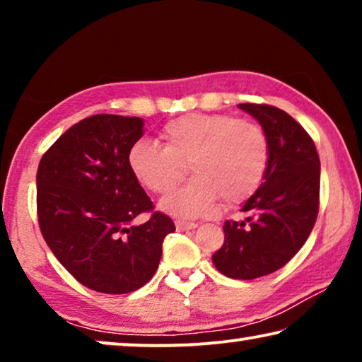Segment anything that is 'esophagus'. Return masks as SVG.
Segmentation results:
<instances>
[{
    "label": "esophagus",
    "instance_id": "34e87169",
    "mask_svg": "<svg viewBox=\"0 0 362 362\" xmlns=\"http://www.w3.org/2000/svg\"><path fill=\"white\" fill-rule=\"evenodd\" d=\"M176 229L177 230H187V229H196V222H187V221H176Z\"/></svg>",
    "mask_w": 362,
    "mask_h": 362
}]
</instances>
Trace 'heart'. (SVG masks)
<instances>
[{"label":"heart","mask_w":362,"mask_h":362,"mask_svg":"<svg viewBox=\"0 0 362 362\" xmlns=\"http://www.w3.org/2000/svg\"><path fill=\"white\" fill-rule=\"evenodd\" d=\"M165 145L138 141L128 151V166L146 189L166 194L185 177L189 165L194 177L161 201L175 216L206 214L222 197L235 204L249 197L264 180L269 165V140L250 120L226 113H189L166 123Z\"/></svg>","instance_id":"heart-1"}]
</instances>
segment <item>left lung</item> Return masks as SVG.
Here are the masks:
<instances>
[{
  "mask_svg": "<svg viewBox=\"0 0 362 362\" xmlns=\"http://www.w3.org/2000/svg\"><path fill=\"white\" fill-rule=\"evenodd\" d=\"M264 128L269 165L264 182L242 206L244 221H226L224 245L212 255L229 279L254 280L293 259L311 234L320 207V158L313 140L280 108L239 103Z\"/></svg>",
  "mask_w": 362,
  "mask_h": 362,
  "instance_id": "1",
  "label": "left lung"
}]
</instances>
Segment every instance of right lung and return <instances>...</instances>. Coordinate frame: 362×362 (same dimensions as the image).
Instances as JSON below:
<instances>
[{
	"label": "right lung",
	"instance_id": "add662e5",
	"mask_svg": "<svg viewBox=\"0 0 362 362\" xmlns=\"http://www.w3.org/2000/svg\"><path fill=\"white\" fill-rule=\"evenodd\" d=\"M138 117L83 118L44 153L37 168V219L42 237L87 288L130 293L151 280L163 240L175 224L153 202L128 166V151L143 136ZM141 211L145 225L132 226Z\"/></svg>",
	"mask_w": 362,
	"mask_h": 362
}]
</instances>
